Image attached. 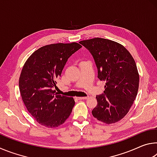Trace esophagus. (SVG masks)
<instances>
[{
    "mask_svg": "<svg viewBox=\"0 0 157 157\" xmlns=\"http://www.w3.org/2000/svg\"><path fill=\"white\" fill-rule=\"evenodd\" d=\"M77 98H78V100H86L87 98H88V97H78Z\"/></svg>",
    "mask_w": 157,
    "mask_h": 157,
    "instance_id": "esophagus-1",
    "label": "esophagus"
}]
</instances>
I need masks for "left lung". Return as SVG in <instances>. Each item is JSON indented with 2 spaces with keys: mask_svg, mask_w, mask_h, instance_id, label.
<instances>
[{
  "mask_svg": "<svg viewBox=\"0 0 157 157\" xmlns=\"http://www.w3.org/2000/svg\"><path fill=\"white\" fill-rule=\"evenodd\" d=\"M89 50L98 68V78L105 81V91L96 95L94 118L106 124L123 119L136 99L139 75L136 62L123 45L102 38L79 41Z\"/></svg>",
  "mask_w": 157,
  "mask_h": 157,
  "instance_id": "obj_1",
  "label": "left lung"
}]
</instances>
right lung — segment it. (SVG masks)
I'll list each match as a JSON object with an SVG mask.
<instances>
[{
  "mask_svg": "<svg viewBox=\"0 0 157 157\" xmlns=\"http://www.w3.org/2000/svg\"><path fill=\"white\" fill-rule=\"evenodd\" d=\"M81 48L75 42L46 45L34 51L23 65L18 82L21 98L29 113L42 125L57 127L72 112L73 98L57 95L52 88L68 58Z\"/></svg>",
  "mask_w": 157,
  "mask_h": 157,
  "instance_id": "obj_1",
  "label": "right lung"
}]
</instances>
